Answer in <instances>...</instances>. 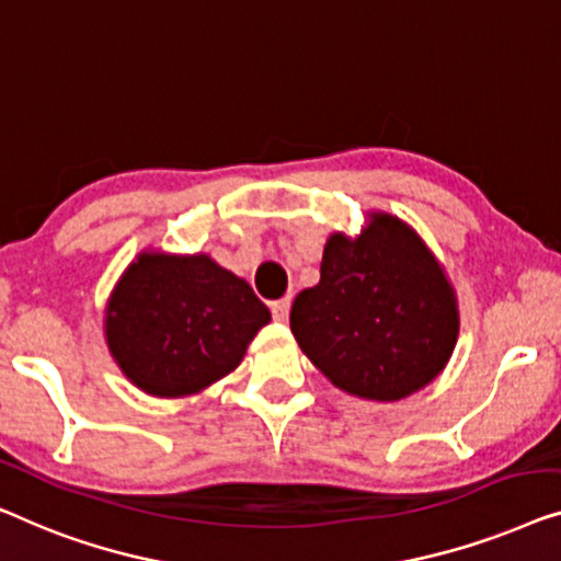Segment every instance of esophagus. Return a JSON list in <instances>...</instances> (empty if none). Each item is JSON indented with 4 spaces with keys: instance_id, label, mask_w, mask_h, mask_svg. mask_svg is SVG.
Here are the masks:
<instances>
[{
    "instance_id": "obj_1",
    "label": "esophagus",
    "mask_w": 561,
    "mask_h": 561,
    "mask_svg": "<svg viewBox=\"0 0 561 561\" xmlns=\"http://www.w3.org/2000/svg\"><path fill=\"white\" fill-rule=\"evenodd\" d=\"M289 307H291V299L289 297H282V299H277V302H272L274 320H277V322L287 320L289 318Z\"/></svg>"
}]
</instances>
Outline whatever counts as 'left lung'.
Segmentation results:
<instances>
[{
  "mask_svg": "<svg viewBox=\"0 0 561 561\" xmlns=\"http://www.w3.org/2000/svg\"><path fill=\"white\" fill-rule=\"evenodd\" d=\"M289 325L305 356L337 389L397 401L447 363L457 305L420 236L378 213L358 239L330 236L320 282L299 291Z\"/></svg>",
  "mask_w": 561,
  "mask_h": 561,
  "instance_id": "obj_1",
  "label": "left lung"
}]
</instances>
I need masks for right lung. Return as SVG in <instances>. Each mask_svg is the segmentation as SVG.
I'll return each mask as SVG.
<instances>
[{
  "instance_id": "1",
  "label": "right lung",
  "mask_w": 561,
  "mask_h": 561,
  "mask_svg": "<svg viewBox=\"0 0 561 561\" xmlns=\"http://www.w3.org/2000/svg\"><path fill=\"white\" fill-rule=\"evenodd\" d=\"M270 320L254 289L210 256L141 254L108 299L106 341L139 389L185 397L231 374Z\"/></svg>"
}]
</instances>
